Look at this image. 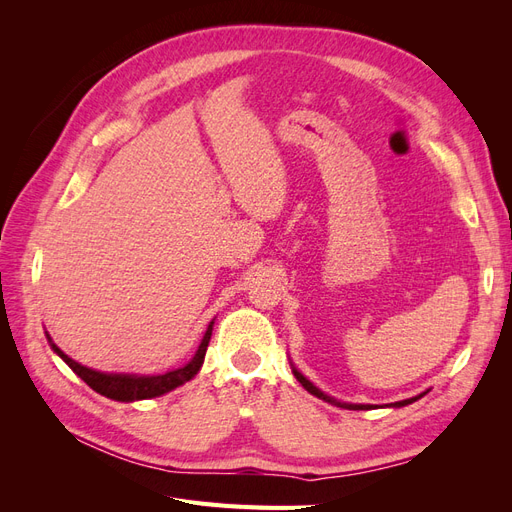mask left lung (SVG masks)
Listing matches in <instances>:
<instances>
[{
  "instance_id": "8db88e82",
  "label": "left lung",
  "mask_w": 512,
  "mask_h": 512,
  "mask_svg": "<svg viewBox=\"0 0 512 512\" xmlns=\"http://www.w3.org/2000/svg\"><path fill=\"white\" fill-rule=\"evenodd\" d=\"M294 371V378H297L301 384H303V389L305 391H309L312 395H316V397H320V399H324V401H331V404H335V406H339V408H348V410H369V408H374V406H369V404H342V401H335V399H331L329 395H324L322 391H318L316 386L309 382L303 374H299L297 369H292ZM425 395V393H423ZM423 395H418V397H423ZM418 397H412V399H404V401H397V404H393V406H408V404H412V401H416Z\"/></svg>"
}]
</instances>
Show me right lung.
<instances>
[{"label": "right lung", "mask_w": 512, "mask_h": 512, "mask_svg": "<svg viewBox=\"0 0 512 512\" xmlns=\"http://www.w3.org/2000/svg\"><path fill=\"white\" fill-rule=\"evenodd\" d=\"M211 331H213V322L209 324V329L203 337V342H200L194 359L183 365L181 369H175V371H166V374L162 376H128V374H102V371H96V369H89L81 363L72 361L68 354L61 352L49 337L51 342V348L64 359L70 369L74 371L76 376L83 378L91 389H94L96 393L108 397V399H115V401H136V399H151V397H160L168 391L177 389V386L185 384L188 380H192L196 374L200 365H203L205 361V352H207V346H209V339H211Z\"/></svg>", "instance_id": "1"}]
</instances>
